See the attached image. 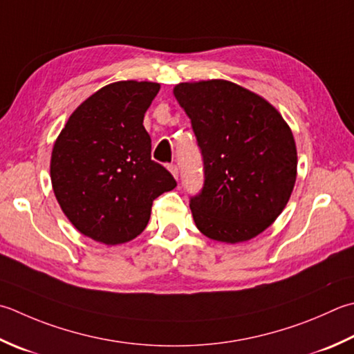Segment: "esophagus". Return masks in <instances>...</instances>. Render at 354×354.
<instances>
[{"instance_id": "obj_1", "label": "esophagus", "mask_w": 354, "mask_h": 354, "mask_svg": "<svg viewBox=\"0 0 354 354\" xmlns=\"http://www.w3.org/2000/svg\"><path fill=\"white\" fill-rule=\"evenodd\" d=\"M169 170H170V173H171V175L173 176H175V179H178V165H175V164H170L169 165Z\"/></svg>"}]
</instances>
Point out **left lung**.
<instances>
[{
	"mask_svg": "<svg viewBox=\"0 0 354 354\" xmlns=\"http://www.w3.org/2000/svg\"><path fill=\"white\" fill-rule=\"evenodd\" d=\"M204 161V187L190 198L199 232L248 241L274 223L292 195L297 153L292 130L262 96L224 80L173 88Z\"/></svg>",
	"mask_w": 354,
	"mask_h": 354,
	"instance_id": "1",
	"label": "left lung"
}]
</instances>
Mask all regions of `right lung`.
<instances>
[{
  "label": "right lung",
  "instance_id": "add662e5",
  "mask_svg": "<svg viewBox=\"0 0 354 354\" xmlns=\"http://www.w3.org/2000/svg\"><path fill=\"white\" fill-rule=\"evenodd\" d=\"M161 86L118 81L68 118L55 141L50 179L61 210L78 232L106 245L131 241L149 224L153 201L176 187L151 161L144 113Z\"/></svg>",
  "mask_w": 354,
  "mask_h": 354
}]
</instances>
